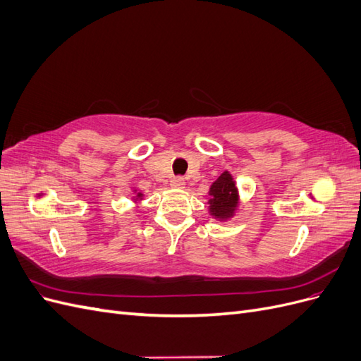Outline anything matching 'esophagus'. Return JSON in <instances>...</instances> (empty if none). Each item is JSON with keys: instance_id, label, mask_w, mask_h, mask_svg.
Segmentation results:
<instances>
[{"instance_id": "1", "label": "esophagus", "mask_w": 361, "mask_h": 361, "mask_svg": "<svg viewBox=\"0 0 361 361\" xmlns=\"http://www.w3.org/2000/svg\"><path fill=\"white\" fill-rule=\"evenodd\" d=\"M170 185H171V188L180 190V188H183V187H185V179H183V178H180V176H178V178H173V179L170 180Z\"/></svg>"}]
</instances>
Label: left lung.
Instances as JSON below:
<instances>
[{
  "mask_svg": "<svg viewBox=\"0 0 361 361\" xmlns=\"http://www.w3.org/2000/svg\"><path fill=\"white\" fill-rule=\"evenodd\" d=\"M207 211L216 221H227L235 216L239 207V191L232 173L224 170L209 187Z\"/></svg>",
  "mask_w": 361,
  "mask_h": 361,
  "instance_id": "left-lung-1",
  "label": "left lung"
}]
</instances>
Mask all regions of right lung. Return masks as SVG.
<instances>
[{"mask_svg":"<svg viewBox=\"0 0 361 361\" xmlns=\"http://www.w3.org/2000/svg\"><path fill=\"white\" fill-rule=\"evenodd\" d=\"M130 191H133V199H130V200H133L135 204H138L141 200L145 199V194L141 192L138 188H133Z\"/></svg>","mask_w":361,"mask_h":361,"instance_id":"right-lung-1","label":"right lung"}]
</instances>
